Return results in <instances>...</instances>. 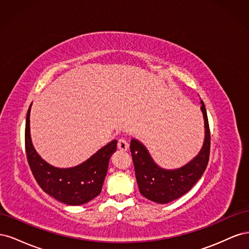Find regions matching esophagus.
<instances>
[{
	"mask_svg": "<svg viewBox=\"0 0 249 249\" xmlns=\"http://www.w3.org/2000/svg\"><path fill=\"white\" fill-rule=\"evenodd\" d=\"M117 147L120 150H126L127 148H129V142L126 141L125 138H120L117 143Z\"/></svg>",
	"mask_w": 249,
	"mask_h": 249,
	"instance_id": "34e87169",
	"label": "esophagus"
}]
</instances>
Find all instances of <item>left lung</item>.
<instances>
[{
  "label": "left lung",
  "instance_id": "obj_1",
  "mask_svg": "<svg viewBox=\"0 0 249 249\" xmlns=\"http://www.w3.org/2000/svg\"><path fill=\"white\" fill-rule=\"evenodd\" d=\"M200 109L205 119V142L197 157L182 168L176 170L160 168L153 161L144 145L135 139L131 140L130 149L135 176L139 191L145 198L159 203L170 202L189 191L205 172L210 157L211 134L207 110L202 101Z\"/></svg>",
  "mask_w": 249,
  "mask_h": 249
}]
</instances>
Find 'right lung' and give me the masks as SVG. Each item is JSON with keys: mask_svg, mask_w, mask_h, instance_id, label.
Returning <instances> with one entry per match:
<instances>
[{"mask_svg": "<svg viewBox=\"0 0 249 249\" xmlns=\"http://www.w3.org/2000/svg\"><path fill=\"white\" fill-rule=\"evenodd\" d=\"M30 105L25 129V146L29 166L41 189L66 205L79 206L96 197L107 175L109 160L116 150L117 140L102 147L91 158L72 168H56L36 153L30 136Z\"/></svg>", "mask_w": 249, "mask_h": 249, "instance_id": "obj_1", "label": "right lung"}]
</instances>
